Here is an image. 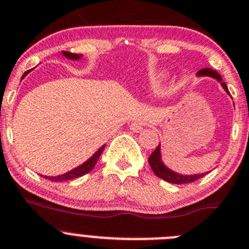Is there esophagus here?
I'll list each match as a JSON object with an SVG mask.
<instances>
[{
  "instance_id": "esophagus-1",
  "label": "esophagus",
  "mask_w": 249,
  "mask_h": 249,
  "mask_svg": "<svg viewBox=\"0 0 249 249\" xmlns=\"http://www.w3.org/2000/svg\"><path fill=\"white\" fill-rule=\"evenodd\" d=\"M131 131L134 132V133H141L142 131H143V123L141 122V121H136V122H133L131 124Z\"/></svg>"
}]
</instances>
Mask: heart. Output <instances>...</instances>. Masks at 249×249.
<instances>
[{
    "label": "heart",
    "instance_id": "heart-1",
    "mask_svg": "<svg viewBox=\"0 0 249 249\" xmlns=\"http://www.w3.org/2000/svg\"><path fill=\"white\" fill-rule=\"evenodd\" d=\"M167 77H169V73H167L165 70H158L155 71V72L149 73L145 82L148 90L150 91L158 90L159 88L161 87V85L166 82Z\"/></svg>",
    "mask_w": 249,
    "mask_h": 249
}]
</instances>
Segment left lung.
<instances>
[{
  "instance_id": "1",
  "label": "left lung",
  "mask_w": 249,
  "mask_h": 249,
  "mask_svg": "<svg viewBox=\"0 0 249 249\" xmlns=\"http://www.w3.org/2000/svg\"><path fill=\"white\" fill-rule=\"evenodd\" d=\"M197 77H209L215 79L216 82H219L221 84L222 89L225 90V93L227 95H230L229 89H227L226 84L222 82V78L216 71L210 70V68H203L199 72L197 73ZM149 164H150L151 170H153L154 174L159 177V178L164 179V181L170 182V183L175 184H182V183H191V182L197 181V179L202 178L203 176L208 174V172H203V174H193V175H182L178 172L174 171V170L170 169L169 166L165 165V162L162 161V153H161V144H159L158 148L151 153V155L149 156Z\"/></svg>"
}]
</instances>
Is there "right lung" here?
Here are the masks:
<instances>
[{
	"mask_svg": "<svg viewBox=\"0 0 249 249\" xmlns=\"http://www.w3.org/2000/svg\"><path fill=\"white\" fill-rule=\"evenodd\" d=\"M61 55H62L65 58H67V60H71V61H79L80 58L83 57V55H80V53H72V52H68V51H62L61 52ZM33 70L27 71V72L22 75V79H24V78L28 75V73H30ZM104 148H105V144H104L103 146H100V148H99L98 150L90 156V158L88 159L87 161H84L83 164H80L79 166L72 169L71 171L66 172V174L58 175V176H42V177H45V178L53 182H62V181H70V179L77 178V177H80V176H84V175H87L88 172H90L91 170L94 169L95 164L98 162L99 158H100V155L103 154Z\"/></svg>",
	"mask_w": 249,
	"mask_h": 249,
	"instance_id": "1",
	"label": "right lung"
}]
</instances>
